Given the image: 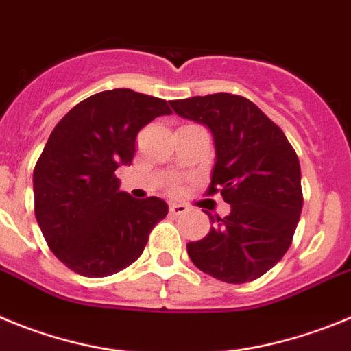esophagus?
<instances>
[{"instance_id": "esophagus-1", "label": "esophagus", "mask_w": 351, "mask_h": 351, "mask_svg": "<svg viewBox=\"0 0 351 351\" xmlns=\"http://www.w3.org/2000/svg\"><path fill=\"white\" fill-rule=\"evenodd\" d=\"M185 211H189V208L185 206V204H180V203L169 204V213L171 215H183Z\"/></svg>"}]
</instances>
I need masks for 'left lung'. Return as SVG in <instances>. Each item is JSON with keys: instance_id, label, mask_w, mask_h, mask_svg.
Instances as JSON below:
<instances>
[{"instance_id": "1", "label": "left lung", "mask_w": 351, "mask_h": 351, "mask_svg": "<svg viewBox=\"0 0 351 351\" xmlns=\"http://www.w3.org/2000/svg\"><path fill=\"white\" fill-rule=\"evenodd\" d=\"M176 115L210 129L215 145L210 192L230 204L187 254L226 283L257 280L289 250L302 210L301 166L283 131L250 99L219 93L169 101Z\"/></svg>"}]
</instances>
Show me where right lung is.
Listing matches in <instances>:
<instances>
[{"instance_id": "right-lung-1", "label": "right lung", "mask_w": 351, "mask_h": 351, "mask_svg": "<svg viewBox=\"0 0 351 351\" xmlns=\"http://www.w3.org/2000/svg\"><path fill=\"white\" fill-rule=\"evenodd\" d=\"M160 115H171L164 99L113 89L78 103L53 128L33 173L34 215L50 250L75 273L125 269L168 215L166 201L132 197L115 176L131 166L140 129Z\"/></svg>"}]
</instances>
